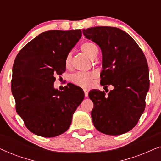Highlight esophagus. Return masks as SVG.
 <instances>
[{"mask_svg": "<svg viewBox=\"0 0 161 161\" xmlns=\"http://www.w3.org/2000/svg\"><path fill=\"white\" fill-rule=\"evenodd\" d=\"M83 92H84L85 97H88V94H89V90L86 89H83Z\"/></svg>", "mask_w": 161, "mask_h": 161, "instance_id": "obj_1", "label": "esophagus"}]
</instances>
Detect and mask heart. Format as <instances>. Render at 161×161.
<instances>
[{"mask_svg":"<svg viewBox=\"0 0 161 161\" xmlns=\"http://www.w3.org/2000/svg\"><path fill=\"white\" fill-rule=\"evenodd\" d=\"M80 50L86 55H87L91 59H94L97 58L98 55V48L96 45L90 42H86L81 44ZM72 61V54L68 53L65 58V67L69 68L71 66ZM96 74L94 72H77V73L72 75L71 80L72 82L78 86L86 88L92 85L93 80L95 78Z\"/></svg>","mask_w":161,"mask_h":161,"instance_id":"1","label":"heart"}]
</instances>
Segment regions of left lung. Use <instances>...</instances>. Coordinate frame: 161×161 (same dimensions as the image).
I'll use <instances>...</instances> for the list:
<instances>
[{"label": "left lung", "instance_id": "obj_1", "mask_svg": "<svg viewBox=\"0 0 161 161\" xmlns=\"http://www.w3.org/2000/svg\"><path fill=\"white\" fill-rule=\"evenodd\" d=\"M83 34L102 51L100 84L104 89L114 86L108 94L96 89L89 93L94 103L93 124L107 135L127 133L137 125L146 106L149 88L146 57L135 40L119 28L97 26L83 29Z\"/></svg>", "mask_w": 161, "mask_h": 161}]
</instances>
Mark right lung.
<instances>
[{"instance_id": "add662e5", "label": "right lung", "mask_w": 161, "mask_h": 161, "mask_svg": "<svg viewBox=\"0 0 161 161\" xmlns=\"http://www.w3.org/2000/svg\"><path fill=\"white\" fill-rule=\"evenodd\" d=\"M81 30H50L29 42L17 55L12 69V92L17 113L36 135H61L84 99L82 89L69 84L55 89V75L66 70L65 58L80 39Z\"/></svg>"}]
</instances>
